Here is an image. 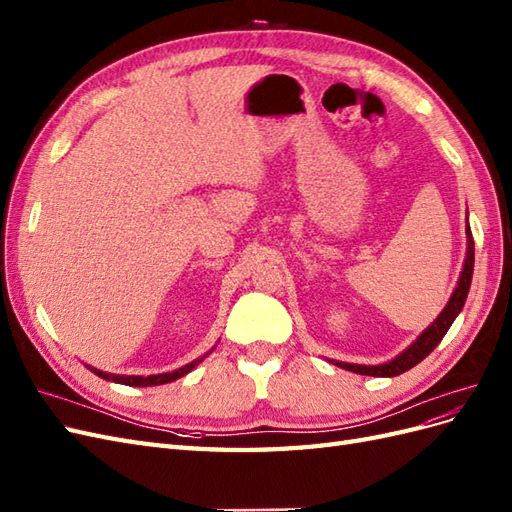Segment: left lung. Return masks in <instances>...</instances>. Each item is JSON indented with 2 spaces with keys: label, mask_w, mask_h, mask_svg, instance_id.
Masks as SVG:
<instances>
[{
  "label": "left lung",
  "mask_w": 512,
  "mask_h": 512,
  "mask_svg": "<svg viewBox=\"0 0 512 512\" xmlns=\"http://www.w3.org/2000/svg\"><path fill=\"white\" fill-rule=\"evenodd\" d=\"M467 257H465V264H463V272H461V279L457 283V289L452 291V296L446 304V309L440 313L433 324L420 334V337L405 349L401 356H397L394 360L386 362V364H375V367H367V364H349V362H334L337 367L345 369V371H352V373H360V375H373V377H394V375H401L405 371H410L412 367H416L418 362L425 360L433 349L437 347L444 339V334L448 332V328L452 326V321L461 313L465 298H467V291H470L472 285V272H474V238H472V231L467 227Z\"/></svg>",
  "instance_id": "left-lung-1"
}]
</instances>
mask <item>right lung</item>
<instances>
[{
	"label": "right lung",
	"instance_id": "right-lung-1",
	"mask_svg": "<svg viewBox=\"0 0 512 512\" xmlns=\"http://www.w3.org/2000/svg\"><path fill=\"white\" fill-rule=\"evenodd\" d=\"M203 358H199V360H193L191 364H186V367H182V369H178V371H173V373H163V375H148V377H141V375H111V373H105V371H98V369H92V373H96L98 377H102V379H107V382H115V384H124V386H139V388H143V386H160V384H169V382H173V379H178V377H184L188 371H193L197 364L201 362Z\"/></svg>",
	"mask_w": 512,
	"mask_h": 512
}]
</instances>
